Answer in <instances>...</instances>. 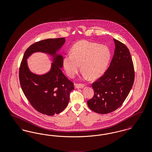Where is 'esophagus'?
I'll return each instance as SVG.
<instances>
[{
  "label": "esophagus",
  "instance_id": "1",
  "mask_svg": "<svg viewBox=\"0 0 152 152\" xmlns=\"http://www.w3.org/2000/svg\"><path fill=\"white\" fill-rule=\"evenodd\" d=\"M75 86L76 88H83L85 85L84 84H75Z\"/></svg>",
  "mask_w": 152,
  "mask_h": 152
}]
</instances>
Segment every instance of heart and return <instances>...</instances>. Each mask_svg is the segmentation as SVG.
I'll return each instance as SVG.
<instances>
[{
    "instance_id": "obj_1",
    "label": "heart",
    "mask_w": 152,
    "mask_h": 152,
    "mask_svg": "<svg viewBox=\"0 0 152 152\" xmlns=\"http://www.w3.org/2000/svg\"><path fill=\"white\" fill-rule=\"evenodd\" d=\"M110 56V51L106 45L81 40L73 46L71 54L64 57L63 65L66 74L73 77L81 64L82 71L90 79H94L105 72Z\"/></svg>"
}]
</instances>
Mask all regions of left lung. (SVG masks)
I'll use <instances>...</instances> for the list:
<instances>
[{
  "label": "left lung",
  "mask_w": 152,
  "mask_h": 152,
  "mask_svg": "<svg viewBox=\"0 0 152 152\" xmlns=\"http://www.w3.org/2000/svg\"><path fill=\"white\" fill-rule=\"evenodd\" d=\"M115 53L107 70L92 84L94 96L87 101L88 107L100 114L118 108L128 96L134 83V69L127 47L113 39Z\"/></svg>",
  "instance_id": "obj_1"
}]
</instances>
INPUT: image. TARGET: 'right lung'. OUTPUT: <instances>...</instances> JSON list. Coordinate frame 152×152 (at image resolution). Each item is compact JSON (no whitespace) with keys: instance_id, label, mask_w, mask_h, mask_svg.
I'll list each match as a JSON object with an SVG mask.
<instances>
[{"instance_id":"1","label":"right lung","mask_w":152,"mask_h":152,"mask_svg":"<svg viewBox=\"0 0 152 152\" xmlns=\"http://www.w3.org/2000/svg\"><path fill=\"white\" fill-rule=\"evenodd\" d=\"M64 37L48 39L31 45L25 52L19 67V77L22 91L32 107L48 116L61 112L69 101V94L74 89L73 83L62 72L61 55L58 51L65 43ZM35 51H42L55 56L51 71L43 75L31 73L26 59Z\"/></svg>"}]
</instances>
